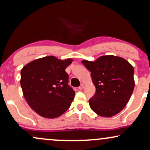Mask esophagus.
<instances>
[{"instance_id":"1","label":"esophagus","mask_w":150,"mask_h":150,"mask_svg":"<svg viewBox=\"0 0 150 150\" xmlns=\"http://www.w3.org/2000/svg\"><path fill=\"white\" fill-rule=\"evenodd\" d=\"M84 85L83 84H81L80 86L78 87V89H79V90H82V89L84 88Z\"/></svg>"}]
</instances>
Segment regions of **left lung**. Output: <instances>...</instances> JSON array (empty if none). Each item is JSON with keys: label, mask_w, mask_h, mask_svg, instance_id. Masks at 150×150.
I'll list each match as a JSON object with an SVG mask.
<instances>
[{"label": "left lung", "mask_w": 150, "mask_h": 150, "mask_svg": "<svg viewBox=\"0 0 150 150\" xmlns=\"http://www.w3.org/2000/svg\"><path fill=\"white\" fill-rule=\"evenodd\" d=\"M91 71L96 93L89 100L91 109L102 117H111L120 112L133 93L134 69L122 57L101 56L95 62L81 61Z\"/></svg>", "instance_id": "1"}]
</instances>
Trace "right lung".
Instances as JSON below:
<instances>
[{"instance_id":"right-lung-1","label":"right lung","mask_w":150,"mask_h":150,"mask_svg":"<svg viewBox=\"0 0 150 150\" xmlns=\"http://www.w3.org/2000/svg\"><path fill=\"white\" fill-rule=\"evenodd\" d=\"M72 59H59L54 56L37 59L21 71V86L26 102L41 116L55 118L69 109L75 91L68 84L65 69Z\"/></svg>"}]
</instances>
